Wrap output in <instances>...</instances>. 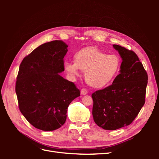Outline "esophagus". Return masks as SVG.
<instances>
[{
  "mask_svg": "<svg viewBox=\"0 0 159 159\" xmlns=\"http://www.w3.org/2000/svg\"><path fill=\"white\" fill-rule=\"evenodd\" d=\"M81 95H86V94L88 93V90L86 89H85V88L81 89Z\"/></svg>",
  "mask_w": 159,
  "mask_h": 159,
  "instance_id": "obj_1",
  "label": "esophagus"
}]
</instances>
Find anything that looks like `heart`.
Masks as SVG:
<instances>
[{"label":"heart","instance_id":"b5f03b06","mask_svg":"<svg viewBox=\"0 0 159 159\" xmlns=\"http://www.w3.org/2000/svg\"><path fill=\"white\" fill-rule=\"evenodd\" d=\"M121 66V61L117 55H108L94 48L80 50L75 54V61L64 62L65 70L71 75H78L80 70L85 71L86 82L95 88H104L111 83Z\"/></svg>","mask_w":159,"mask_h":159}]
</instances>
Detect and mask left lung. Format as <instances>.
<instances>
[{
    "label": "left lung",
    "mask_w": 159,
    "mask_h": 159,
    "mask_svg": "<svg viewBox=\"0 0 159 159\" xmlns=\"http://www.w3.org/2000/svg\"><path fill=\"white\" fill-rule=\"evenodd\" d=\"M122 58L120 74L113 84L91 94L95 123L105 130H116L131 124L145 103L148 75L137 55L113 44Z\"/></svg>",
    "instance_id": "8db88e82"
}]
</instances>
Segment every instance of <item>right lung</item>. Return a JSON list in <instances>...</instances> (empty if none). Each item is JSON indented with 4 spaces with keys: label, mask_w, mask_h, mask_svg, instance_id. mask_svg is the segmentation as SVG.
I'll return each mask as SVG.
<instances>
[{
    "label": "right lung",
    "mask_w": 159,
    "mask_h": 159,
    "mask_svg": "<svg viewBox=\"0 0 159 159\" xmlns=\"http://www.w3.org/2000/svg\"><path fill=\"white\" fill-rule=\"evenodd\" d=\"M67 48L61 40L44 43L19 67L15 86L19 109L32 126L42 131L63 125L70 103L80 95L76 85L59 74L64 71Z\"/></svg>",
    "instance_id": "1"
}]
</instances>
